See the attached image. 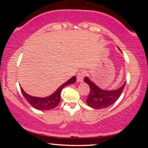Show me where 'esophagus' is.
Masks as SVG:
<instances>
[{"label": "esophagus", "mask_w": 148, "mask_h": 148, "mask_svg": "<svg viewBox=\"0 0 148 148\" xmlns=\"http://www.w3.org/2000/svg\"><path fill=\"white\" fill-rule=\"evenodd\" d=\"M86 76V72L84 70H80L78 72L77 75H76V78H77L78 82H82L84 81V79Z\"/></svg>", "instance_id": "obj_1"}]
</instances>
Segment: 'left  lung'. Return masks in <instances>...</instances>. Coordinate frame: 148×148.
Returning <instances> with one entry per match:
<instances>
[{
  "instance_id": "8db88e82",
  "label": "left lung",
  "mask_w": 148,
  "mask_h": 148,
  "mask_svg": "<svg viewBox=\"0 0 148 148\" xmlns=\"http://www.w3.org/2000/svg\"><path fill=\"white\" fill-rule=\"evenodd\" d=\"M84 81L88 84L90 88L86 103H88V106L95 109L107 108L115 103L121 95L126 84L125 82L121 87L115 90H106L101 89L97 86H96L88 77L84 78Z\"/></svg>"
}]
</instances>
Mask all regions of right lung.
<instances>
[{
	"mask_svg": "<svg viewBox=\"0 0 148 148\" xmlns=\"http://www.w3.org/2000/svg\"><path fill=\"white\" fill-rule=\"evenodd\" d=\"M76 80V76H72L67 82H65L58 88L57 90H56L55 92H53L52 95L48 97H37L30 96L28 94H27L22 89L21 87V91L23 97L27 100V101L32 106L37 110H40V111H47V110L53 109L59 104L60 101V93L62 88L65 87L66 86L74 84Z\"/></svg>",
	"mask_w": 148,
	"mask_h": 148,
	"instance_id": "add662e5",
	"label": "right lung"
}]
</instances>
